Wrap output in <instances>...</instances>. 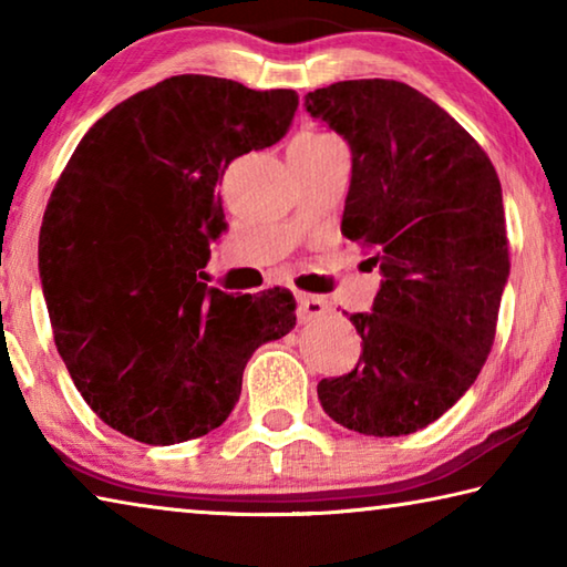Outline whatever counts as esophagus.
I'll list each match as a JSON object with an SVG mask.
<instances>
[{"instance_id":"esophagus-1","label":"esophagus","mask_w":567,"mask_h":567,"mask_svg":"<svg viewBox=\"0 0 567 567\" xmlns=\"http://www.w3.org/2000/svg\"><path fill=\"white\" fill-rule=\"evenodd\" d=\"M297 312H300L302 322L318 320V318H322V315L330 312V302L324 300V297H318V295L297 292Z\"/></svg>"}]
</instances>
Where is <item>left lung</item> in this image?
Segmentation results:
<instances>
[{
    "instance_id": "1",
    "label": "left lung",
    "mask_w": 567,
    "mask_h": 567,
    "mask_svg": "<svg viewBox=\"0 0 567 567\" xmlns=\"http://www.w3.org/2000/svg\"><path fill=\"white\" fill-rule=\"evenodd\" d=\"M310 117L352 152L342 235L382 282L354 370L318 385L322 410L362 435L427 427L491 354L511 275L503 189L483 147L410 84L348 80L307 92Z\"/></svg>"
}]
</instances>
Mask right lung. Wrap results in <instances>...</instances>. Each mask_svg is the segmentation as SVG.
<instances>
[{
    "mask_svg": "<svg viewBox=\"0 0 567 567\" xmlns=\"http://www.w3.org/2000/svg\"><path fill=\"white\" fill-rule=\"evenodd\" d=\"M297 92L179 74L120 102L76 145L47 205L42 290L87 405L147 445L223 425L247 360L295 328L290 290L203 282L225 233L219 175L285 137Z\"/></svg>",
    "mask_w": 567,
    "mask_h": 567,
    "instance_id": "right-lung-1",
    "label": "right lung"
}]
</instances>
